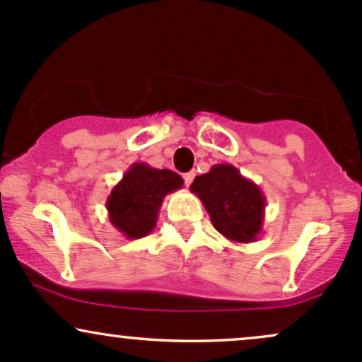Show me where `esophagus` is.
Returning <instances> with one entry per match:
<instances>
[{
    "instance_id": "34e87169",
    "label": "esophagus",
    "mask_w": 362,
    "mask_h": 362,
    "mask_svg": "<svg viewBox=\"0 0 362 362\" xmlns=\"http://www.w3.org/2000/svg\"><path fill=\"white\" fill-rule=\"evenodd\" d=\"M193 177H194V173H193V170H192V173H186V174H182V180H185V185H186V186H189V185H192Z\"/></svg>"
}]
</instances>
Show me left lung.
<instances>
[{"instance_id":"left-lung-1","label":"left lung","mask_w":362,"mask_h":362,"mask_svg":"<svg viewBox=\"0 0 362 362\" xmlns=\"http://www.w3.org/2000/svg\"><path fill=\"white\" fill-rule=\"evenodd\" d=\"M215 229L233 243H255L263 230L265 194L233 164H215L189 186Z\"/></svg>"}]
</instances>
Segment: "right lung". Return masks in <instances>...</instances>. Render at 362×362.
<instances>
[{"label": "right lung", "instance_id": "1", "mask_svg": "<svg viewBox=\"0 0 362 362\" xmlns=\"http://www.w3.org/2000/svg\"><path fill=\"white\" fill-rule=\"evenodd\" d=\"M185 181L169 169L135 162L105 202L109 222L127 239H140L153 230L165 194L177 192Z\"/></svg>", "mask_w": 362, "mask_h": 362}]
</instances>
